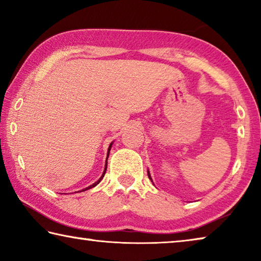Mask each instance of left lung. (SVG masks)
Returning a JSON list of instances; mask_svg holds the SVG:
<instances>
[{"mask_svg":"<svg viewBox=\"0 0 261 261\" xmlns=\"http://www.w3.org/2000/svg\"><path fill=\"white\" fill-rule=\"evenodd\" d=\"M147 175H148V177H149V179H151V180H152V177H151V174H149V171H147ZM152 182H153V180H152Z\"/></svg>","mask_w":261,"mask_h":261,"instance_id":"1","label":"left lung"}]
</instances>
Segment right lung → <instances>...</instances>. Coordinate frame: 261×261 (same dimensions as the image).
<instances>
[{
	"label": "right lung",
	"mask_w": 261,
	"mask_h": 261,
	"mask_svg": "<svg viewBox=\"0 0 261 261\" xmlns=\"http://www.w3.org/2000/svg\"><path fill=\"white\" fill-rule=\"evenodd\" d=\"M112 145H113V143H110V145H109V147H108V154H107V159H108V156H109V151H110V148H112ZM106 170H107V160H106V166H105V170H103V174H102V176H101V177L96 180L95 183H93L92 185H90V187L88 188H86L85 190H88V189H91V188H94L95 185H98L99 183H100V180L103 178V176H105V174H106ZM85 190H83V191H85Z\"/></svg>",
	"instance_id": "right-lung-1"
}]
</instances>
